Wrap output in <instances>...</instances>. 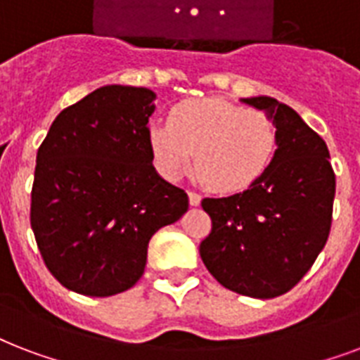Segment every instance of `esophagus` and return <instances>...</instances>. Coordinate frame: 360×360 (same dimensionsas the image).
I'll return each mask as SVG.
<instances>
[{
  "instance_id": "34e87169",
  "label": "esophagus",
  "mask_w": 360,
  "mask_h": 360,
  "mask_svg": "<svg viewBox=\"0 0 360 360\" xmlns=\"http://www.w3.org/2000/svg\"><path fill=\"white\" fill-rule=\"evenodd\" d=\"M189 205H193V206H197L200 202V195L197 193V191H189Z\"/></svg>"
}]
</instances>
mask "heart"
I'll return each mask as SVG.
<instances>
[{
    "mask_svg": "<svg viewBox=\"0 0 360 360\" xmlns=\"http://www.w3.org/2000/svg\"><path fill=\"white\" fill-rule=\"evenodd\" d=\"M148 141L163 176L178 178L195 155L197 176L221 193L252 186L269 169L278 146L274 122L266 114L219 97L178 103L169 124L150 127Z\"/></svg>",
    "mask_w": 360,
    "mask_h": 360,
    "instance_id": "b5f03b06",
    "label": "heart"
}]
</instances>
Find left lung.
<instances>
[{
	"instance_id": "obj_1",
	"label": "left lung",
	"mask_w": 360,
	"mask_h": 360,
	"mask_svg": "<svg viewBox=\"0 0 360 360\" xmlns=\"http://www.w3.org/2000/svg\"><path fill=\"white\" fill-rule=\"evenodd\" d=\"M244 103L274 122L278 150L242 193L200 200L212 229L199 253L224 287L274 299L304 278L327 244L336 176L325 141L293 108L264 96Z\"/></svg>"
}]
</instances>
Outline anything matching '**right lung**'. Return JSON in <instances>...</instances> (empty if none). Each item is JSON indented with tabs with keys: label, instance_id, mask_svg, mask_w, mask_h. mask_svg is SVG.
<instances>
[{
	"label": "right lung",
	"instance_id": "add662e5",
	"mask_svg": "<svg viewBox=\"0 0 360 360\" xmlns=\"http://www.w3.org/2000/svg\"><path fill=\"white\" fill-rule=\"evenodd\" d=\"M154 91L103 86L63 108L37 150L30 224L46 269L86 297L141 280L155 231L188 210V193L155 172Z\"/></svg>",
	"mask_w": 360,
	"mask_h": 360
}]
</instances>
